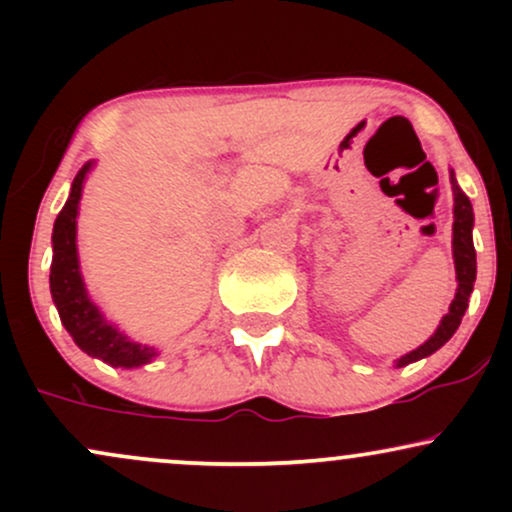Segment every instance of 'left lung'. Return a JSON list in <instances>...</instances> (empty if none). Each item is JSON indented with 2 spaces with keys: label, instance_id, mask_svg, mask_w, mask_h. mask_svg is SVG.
<instances>
[{
  "label": "left lung",
  "instance_id": "obj_1",
  "mask_svg": "<svg viewBox=\"0 0 512 512\" xmlns=\"http://www.w3.org/2000/svg\"><path fill=\"white\" fill-rule=\"evenodd\" d=\"M450 185H452V197H455V223H452V257H455V274H457V293L455 301L450 303L448 315L440 320L438 330L431 334V339L419 346V349L409 351L397 361V368L409 366V363L419 361V358H426L443 346L452 334L460 327L464 310L469 305V293L474 289V281H477V250H474L472 240V228H474V211L469 197L464 195L455 180V170H450Z\"/></svg>",
  "mask_w": 512,
  "mask_h": 512
}]
</instances>
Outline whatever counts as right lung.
Instances as JSON below:
<instances>
[{"mask_svg":"<svg viewBox=\"0 0 512 512\" xmlns=\"http://www.w3.org/2000/svg\"><path fill=\"white\" fill-rule=\"evenodd\" d=\"M93 168L88 161L76 173L67 204L55 219L52 228V264H50V293L57 305L62 325L72 334V339L88 356L101 358L115 368H137L149 363L156 356L154 346H142L127 339L117 327L110 325L101 315L98 305L88 298L84 276L79 269V252H76V216H79V199L84 190L86 173Z\"/></svg>","mask_w":512,"mask_h":512,"instance_id":"obj_1","label":"right lung"}]
</instances>
